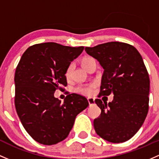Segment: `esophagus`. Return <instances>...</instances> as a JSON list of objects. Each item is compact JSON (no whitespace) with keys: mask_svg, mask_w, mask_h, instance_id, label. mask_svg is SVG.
<instances>
[{"mask_svg":"<svg viewBox=\"0 0 159 159\" xmlns=\"http://www.w3.org/2000/svg\"><path fill=\"white\" fill-rule=\"evenodd\" d=\"M87 101H88V103H89V106H92V105H93L95 103L94 99H93V98H89V99H87Z\"/></svg>","mask_w":159,"mask_h":159,"instance_id":"1","label":"esophagus"}]
</instances>
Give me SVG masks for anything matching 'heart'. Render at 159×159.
<instances>
[{"mask_svg": "<svg viewBox=\"0 0 159 159\" xmlns=\"http://www.w3.org/2000/svg\"><path fill=\"white\" fill-rule=\"evenodd\" d=\"M93 60H93V58H91V57H84V58L81 60L82 66L86 70L88 65H89V63L93 61ZM72 72H73V66H72V65H70V66H69V67L66 69V73H65V76H66V77L67 78V79L70 78V76H71L72 75ZM96 84L93 83H91V84L86 85V86H79V87L76 89V91L79 93H80V94L85 95V96H92V95L93 94V93H94V89L95 88H96Z\"/></svg>", "mask_w": 159, "mask_h": 159, "instance_id": "b5f03b06", "label": "heart"}]
</instances>
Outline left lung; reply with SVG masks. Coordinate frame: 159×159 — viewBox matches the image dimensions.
Instances as JSON below:
<instances>
[{
  "mask_svg": "<svg viewBox=\"0 0 159 159\" xmlns=\"http://www.w3.org/2000/svg\"><path fill=\"white\" fill-rule=\"evenodd\" d=\"M85 50L104 69L99 97L114 95L109 103L95 100L101 109L100 116L93 122L95 131L112 143L130 139L148 111L150 80L142 56L133 46L122 42H109Z\"/></svg>",
  "mask_w": 159,
  "mask_h": 159,
  "instance_id": "obj_1",
  "label": "left lung"
}]
</instances>
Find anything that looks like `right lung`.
<instances>
[{
  "label": "right lung",
  "instance_id": "add662e5",
  "mask_svg": "<svg viewBox=\"0 0 159 159\" xmlns=\"http://www.w3.org/2000/svg\"><path fill=\"white\" fill-rule=\"evenodd\" d=\"M83 50L49 42L31 46L21 57L14 76L16 110L24 128L39 143L64 140L76 116L89 106L86 97L76 93H66L63 103L54 97L57 89L66 86V69Z\"/></svg>",
  "mask_w": 159,
  "mask_h": 159
}]
</instances>
